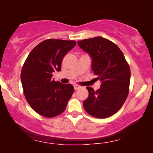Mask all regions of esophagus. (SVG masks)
I'll list each match as a JSON object with an SVG mask.
<instances>
[{
  "label": "esophagus",
  "instance_id": "1",
  "mask_svg": "<svg viewBox=\"0 0 153 153\" xmlns=\"http://www.w3.org/2000/svg\"><path fill=\"white\" fill-rule=\"evenodd\" d=\"M80 88V85H76V84H75V85H74V89H75V90H78V89Z\"/></svg>",
  "mask_w": 153,
  "mask_h": 153
}]
</instances>
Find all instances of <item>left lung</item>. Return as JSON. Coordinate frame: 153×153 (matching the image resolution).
I'll return each mask as SVG.
<instances>
[{
	"instance_id": "8db88e82",
	"label": "left lung",
	"mask_w": 153,
	"mask_h": 153,
	"mask_svg": "<svg viewBox=\"0 0 153 153\" xmlns=\"http://www.w3.org/2000/svg\"><path fill=\"white\" fill-rule=\"evenodd\" d=\"M78 44L90 54L91 69L102 82L97 91L86 87L88 97L83 101L84 108L96 118L109 117L120 109L127 98L131 75L129 64L119 47L107 39L96 36Z\"/></svg>"
}]
</instances>
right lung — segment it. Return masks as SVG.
I'll return each mask as SVG.
<instances>
[{
	"label": "right lung",
	"mask_w": 153,
	"mask_h": 153,
	"mask_svg": "<svg viewBox=\"0 0 153 153\" xmlns=\"http://www.w3.org/2000/svg\"><path fill=\"white\" fill-rule=\"evenodd\" d=\"M76 42L49 39L31 51L21 73L25 99L36 113L52 118L62 114L74 92L71 84L52 80V73L61 71L63 57Z\"/></svg>",
	"instance_id": "right-lung-1"
}]
</instances>
